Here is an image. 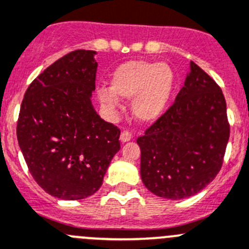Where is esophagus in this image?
<instances>
[{
    "label": "esophagus",
    "mask_w": 249,
    "mask_h": 249,
    "mask_svg": "<svg viewBox=\"0 0 249 249\" xmlns=\"http://www.w3.org/2000/svg\"><path fill=\"white\" fill-rule=\"evenodd\" d=\"M131 139H132L131 132L127 131V130H123L122 134H120V140H122V142H126V141H130Z\"/></svg>",
    "instance_id": "esophagus-1"
}]
</instances>
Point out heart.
Masks as SVG:
<instances>
[{
  "mask_svg": "<svg viewBox=\"0 0 249 249\" xmlns=\"http://www.w3.org/2000/svg\"><path fill=\"white\" fill-rule=\"evenodd\" d=\"M174 86V73L164 62L148 60H130L114 70L110 89L98 90L102 106L114 110L118 97L130 99L134 97L131 110L134 117L143 123L159 119L163 114Z\"/></svg>",
  "mask_w": 249,
  "mask_h": 249,
  "instance_id": "b5f03b06",
  "label": "heart"
}]
</instances>
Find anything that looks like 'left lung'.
<instances>
[{"instance_id":"8db88e82","label":"left lung","mask_w":249,"mask_h":249,"mask_svg":"<svg viewBox=\"0 0 249 249\" xmlns=\"http://www.w3.org/2000/svg\"><path fill=\"white\" fill-rule=\"evenodd\" d=\"M229 138L221 88L190 62L174 103L136 140L143 184L157 196L172 200L196 194L221 169Z\"/></svg>"}]
</instances>
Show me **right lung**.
Returning a JSON list of instances; mask_svg holds the SVG:
<instances>
[{
  "instance_id": "obj_1",
  "label": "right lung",
  "mask_w": 249,
  "mask_h": 249,
  "mask_svg": "<svg viewBox=\"0 0 249 249\" xmlns=\"http://www.w3.org/2000/svg\"><path fill=\"white\" fill-rule=\"evenodd\" d=\"M96 51L75 50L30 83L20 106L17 139L34 180L53 196L78 200L101 188L120 150V129L90 102Z\"/></svg>"
}]
</instances>
